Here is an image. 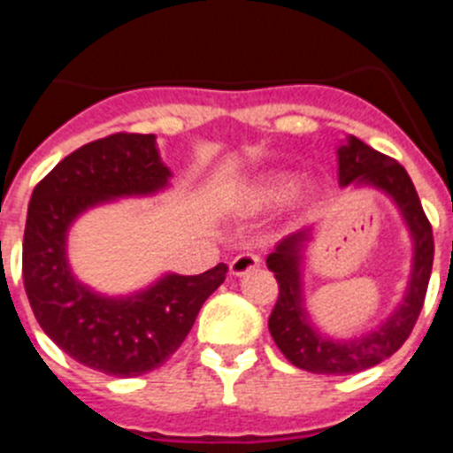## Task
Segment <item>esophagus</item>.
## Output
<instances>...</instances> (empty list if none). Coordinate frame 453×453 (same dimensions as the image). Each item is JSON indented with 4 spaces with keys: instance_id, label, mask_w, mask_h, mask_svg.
<instances>
[{
    "instance_id": "obj_1",
    "label": "esophagus",
    "mask_w": 453,
    "mask_h": 453,
    "mask_svg": "<svg viewBox=\"0 0 453 453\" xmlns=\"http://www.w3.org/2000/svg\"><path fill=\"white\" fill-rule=\"evenodd\" d=\"M261 265V256L251 254V251H245V254H238L231 261V274L234 276H242L247 272L256 270V267Z\"/></svg>"
}]
</instances>
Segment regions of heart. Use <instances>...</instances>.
I'll use <instances>...</instances> for the list:
<instances>
[{
  "label": "heart",
  "instance_id": "heart-1",
  "mask_svg": "<svg viewBox=\"0 0 453 453\" xmlns=\"http://www.w3.org/2000/svg\"><path fill=\"white\" fill-rule=\"evenodd\" d=\"M295 183L290 179H272L254 190V202L261 206H279L292 197Z\"/></svg>",
  "mask_w": 453,
  "mask_h": 453
}]
</instances>
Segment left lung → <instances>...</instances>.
I'll return each mask as SVG.
<instances>
[{
    "label": "left lung",
    "instance_id": "left-lung-1",
    "mask_svg": "<svg viewBox=\"0 0 453 453\" xmlns=\"http://www.w3.org/2000/svg\"><path fill=\"white\" fill-rule=\"evenodd\" d=\"M338 170L342 186H349L351 181L367 183L395 199L413 234L415 258L406 297L392 318L363 338L334 340L311 326L302 303L299 258L308 229L283 238L267 256V267L274 272L279 283V299L267 322L276 347L299 370L334 376L356 374L379 365L406 342L424 306L434 267V231L408 172L395 158L372 150L358 138H349V142L338 150Z\"/></svg>",
    "mask_w": 453,
    "mask_h": 453
}]
</instances>
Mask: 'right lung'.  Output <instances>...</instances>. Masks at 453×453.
I'll use <instances>...</instances> for the list:
<instances>
[{
  "instance_id": "add662e5",
  "label": "right lung",
  "mask_w": 453,
  "mask_h": 453,
  "mask_svg": "<svg viewBox=\"0 0 453 453\" xmlns=\"http://www.w3.org/2000/svg\"><path fill=\"white\" fill-rule=\"evenodd\" d=\"M167 179L154 134H113L65 156L31 195L22 242L31 311L67 356L104 374L140 376L161 367L229 272L219 263L195 276L167 274L124 299L99 297L72 276L65 235L74 218L106 199L151 195Z\"/></svg>"
}]
</instances>
